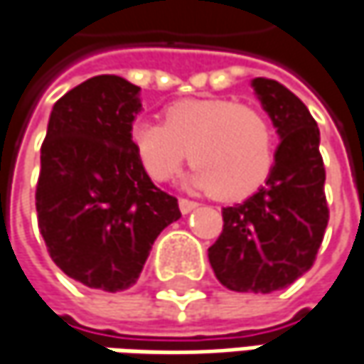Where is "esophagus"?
<instances>
[{
	"instance_id": "1",
	"label": "esophagus",
	"mask_w": 364,
	"mask_h": 364,
	"mask_svg": "<svg viewBox=\"0 0 364 364\" xmlns=\"http://www.w3.org/2000/svg\"><path fill=\"white\" fill-rule=\"evenodd\" d=\"M198 208V202H191V200H187V198H181L179 200V210H181L183 214H189L191 210H196Z\"/></svg>"
}]
</instances>
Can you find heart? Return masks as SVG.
<instances>
[{
	"label": "heart",
	"mask_w": 364,
	"mask_h": 364,
	"mask_svg": "<svg viewBox=\"0 0 364 364\" xmlns=\"http://www.w3.org/2000/svg\"><path fill=\"white\" fill-rule=\"evenodd\" d=\"M132 144L139 164L154 181H168L185 159L189 183L216 200L235 202L267 181L278 136L264 109L232 98H187L168 105L162 123L138 121Z\"/></svg>",
	"instance_id": "1"
}]
</instances>
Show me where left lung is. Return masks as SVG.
<instances>
[{
  "label": "left lung",
  "instance_id": "8db88e82",
  "mask_svg": "<svg viewBox=\"0 0 364 364\" xmlns=\"http://www.w3.org/2000/svg\"><path fill=\"white\" fill-rule=\"evenodd\" d=\"M253 88L282 141L266 185L223 208V232L208 259L226 289L267 294L290 287L315 264L330 208L319 127L309 109L276 80L255 77Z\"/></svg>",
  "mask_w": 364,
  "mask_h": 364
}]
</instances>
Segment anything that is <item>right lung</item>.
Wrapping results in <instances>:
<instances>
[{"instance_id":"obj_1","label":"right lung","mask_w":364,"mask_h":364,"mask_svg":"<svg viewBox=\"0 0 364 364\" xmlns=\"http://www.w3.org/2000/svg\"><path fill=\"white\" fill-rule=\"evenodd\" d=\"M139 111V86L95 75L55 102L41 146L38 230L61 272L88 289L134 287L162 228L181 218L136 156Z\"/></svg>"}]
</instances>
